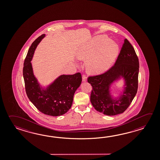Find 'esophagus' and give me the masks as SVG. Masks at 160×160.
Here are the masks:
<instances>
[{
	"label": "esophagus",
	"mask_w": 160,
	"mask_h": 160,
	"mask_svg": "<svg viewBox=\"0 0 160 160\" xmlns=\"http://www.w3.org/2000/svg\"><path fill=\"white\" fill-rule=\"evenodd\" d=\"M82 82H86V81H87V76L84 75H82Z\"/></svg>",
	"instance_id": "34e87169"
}]
</instances>
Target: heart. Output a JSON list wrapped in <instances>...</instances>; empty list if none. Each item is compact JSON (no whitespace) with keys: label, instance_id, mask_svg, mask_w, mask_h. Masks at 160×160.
<instances>
[{"label":"heart","instance_id":"b5f03b06","mask_svg":"<svg viewBox=\"0 0 160 160\" xmlns=\"http://www.w3.org/2000/svg\"><path fill=\"white\" fill-rule=\"evenodd\" d=\"M108 37L97 36L92 39L87 45L82 48L78 54L80 59H88V71L94 74L102 72L108 69L117 54L118 45L109 41Z\"/></svg>","mask_w":160,"mask_h":160}]
</instances>
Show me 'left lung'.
I'll use <instances>...</instances> for the list:
<instances>
[{
  "instance_id": "obj_1",
  "label": "left lung",
  "mask_w": 160,
  "mask_h": 160,
  "mask_svg": "<svg viewBox=\"0 0 160 160\" xmlns=\"http://www.w3.org/2000/svg\"><path fill=\"white\" fill-rule=\"evenodd\" d=\"M139 71L138 57L132 45L125 39L114 65L106 72L88 78V82L93 88L91 102L94 109L109 116L123 113L137 93ZM121 78L125 82L124 92L119 98L113 99L109 88L114 82Z\"/></svg>"
}]
</instances>
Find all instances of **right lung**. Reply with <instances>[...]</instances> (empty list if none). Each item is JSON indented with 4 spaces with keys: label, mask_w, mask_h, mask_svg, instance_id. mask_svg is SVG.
Segmentation results:
<instances>
[{
    "label": "right lung",
    "mask_w": 160,
    "mask_h": 160,
    "mask_svg": "<svg viewBox=\"0 0 160 160\" xmlns=\"http://www.w3.org/2000/svg\"><path fill=\"white\" fill-rule=\"evenodd\" d=\"M43 34L34 41L28 51L23 67L25 91L27 96L39 112L57 117L66 113L71 108L76 91L81 84L82 75H62L46 89L42 88L34 76L31 60Z\"/></svg>",
    "instance_id": "1"
}]
</instances>
